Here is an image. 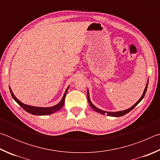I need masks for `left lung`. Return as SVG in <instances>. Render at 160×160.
<instances>
[{
    "label": "left lung",
    "mask_w": 160,
    "mask_h": 160,
    "mask_svg": "<svg viewBox=\"0 0 160 160\" xmlns=\"http://www.w3.org/2000/svg\"><path fill=\"white\" fill-rule=\"evenodd\" d=\"M148 80L147 85H146V86H145V90H144V92H143L142 95L141 97H140V98L139 99L138 101L136 103H135V104L133 105V106H132L131 108H129V109H128L123 110V111H120V112H105V111H103V110H101V109H98V108H97V107H96L95 106H94V105L92 104V103L91 100H90V94H89V91H88V102H89V104H90V107H91L92 108V109H93L94 111H96L97 112L102 113V114H105V113H107V114L108 116H113V117H119V116H122L125 115V114H126V113H128V112H131V111L132 109H133L134 108H135V107H136L137 105L140 102L142 101V99L144 98V97H145V95L146 91H147V89H148Z\"/></svg>",
    "instance_id": "left-lung-1"
}]
</instances>
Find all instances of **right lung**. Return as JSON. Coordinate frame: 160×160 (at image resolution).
<instances>
[{
  "label": "right lung",
  "instance_id": "right-lung-1",
  "mask_svg": "<svg viewBox=\"0 0 160 160\" xmlns=\"http://www.w3.org/2000/svg\"><path fill=\"white\" fill-rule=\"evenodd\" d=\"M10 88V94L12 97V98L14 99L15 101L18 103V104L20 105V106L24 110H25L27 112H28L31 114L33 115H37V116H44V115H49L51 114V113H55L57 111L60 110L62 107H63L64 102H65V98H66V93L68 92V90L69 86L68 87L66 92L63 94V98H62L61 101L58 103V104L55 105V106L53 107H32V106H29V105L28 104H25L24 103L21 102L20 100H18L17 99V97H15L14 95V94L11 90V88Z\"/></svg>",
  "mask_w": 160,
  "mask_h": 160
}]
</instances>
